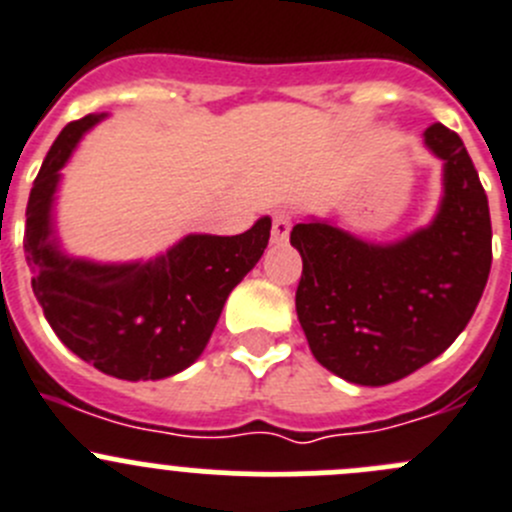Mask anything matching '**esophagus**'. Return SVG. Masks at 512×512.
I'll use <instances>...</instances> for the list:
<instances>
[{
	"label": "esophagus",
	"mask_w": 512,
	"mask_h": 512,
	"mask_svg": "<svg viewBox=\"0 0 512 512\" xmlns=\"http://www.w3.org/2000/svg\"><path fill=\"white\" fill-rule=\"evenodd\" d=\"M289 231H291V213L276 211L274 223H271V243H286Z\"/></svg>",
	"instance_id": "34e87169"
}]
</instances>
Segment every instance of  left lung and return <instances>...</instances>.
Masks as SVG:
<instances>
[{
  "label": "left lung",
  "instance_id": "1",
  "mask_svg": "<svg viewBox=\"0 0 512 512\" xmlns=\"http://www.w3.org/2000/svg\"><path fill=\"white\" fill-rule=\"evenodd\" d=\"M442 160V196L427 226L389 243L364 241L309 216L291 228L301 253L296 316L321 367L382 387L440 357L475 314L493 261L488 196L460 135L425 130Z\"/></svg>",
  "mask_w": 512,
  "mask_h": 512
}]
</instances>
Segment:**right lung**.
<instances>
[{"label":"right lung","mask_w":512,"mask_h":512,"mask_svg":"<svg viewBox=\"0 0 512 512\" xmlns=\"http://www.w3.org/2000/svg\"><path fill=\"white\" fill-rule=\"evenodd\" d=\"M105 118L95 113L67 125L34 180L24 231L32 291L60 342L102 374L165 379L203 354L228 294L264 256L271 218L238 236L188 233L145 261L67 253L55 213L62 168Z\"/></svg>","instance_id":"right-lung-1"}]
</instances>
